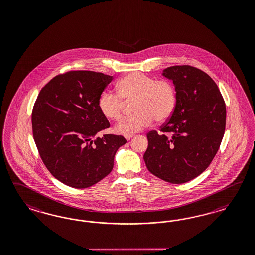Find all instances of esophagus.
<instances>
[{
    "label": "esophagus",
    "mask_w": 255,
    "mask_h": 255,
    "mask_svg": "<svg viewBox=\"0 0 255 255\" xmlns=\"http://www.w3.org/2000/svg\"><path fill=\"white\" fill-rule=\"evenodd\" d=\"M124 137H125V139H126V140H128V141H129V140H130V139H131V137H132V134H130V135H125Z\"/></svg>",
    "instance_id": "esophagus-1"
}]
</instances>
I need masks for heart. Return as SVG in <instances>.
Instances as JSON below:
<instances>
[{"instance_id": "1", "label": "heart", "mask_w": 255, "mask_h": 255, "mask_svg": "<svg viewBox=\"0 0 255 255\" xmlns=\"http://www.w3.org/2000/svg\"><path fill=\"white\" fill-rule=\"evenodd\" d=\"M117 93L104 91L98 98L101 113L109 120L118 121L124 113L125 103L133 102L131 116L124 117L115 126L121 134L130 135L143 130L153 120L162 123L168 120L177 107V90L165 79L157 80L140 72L121 78L116 84Z\"/></svg>"}]
</instances>
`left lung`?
I'll list each match as a JSON object with an SVG mask.
<instances>
[{
	"label": "left lung",
	"instance_id": "1",
	"mask_svg": "<svg viewBox=\"0 0 255 255\" xmlns=\"http://www.w3.org/2000/svg\"><path fill=\"white\" fill-rule=\"evenodd\" d=\"M162 75L177 90V107L160 132L148 131L144 161L148 171L170 183L198 177L215 157L226 123L225 103L214 80L190 65L170 66Z\"/></svg>",
	"mask_w": 255,
	"mask_h": 255
}]
</instances>
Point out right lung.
<instances>
[{
    "label": "right lung",
    "instance_id": "obj_1",
    "mask_svg": "<svg viewBox=\"0 0 255 255\" xmlns=\"http://www.w3.org/2000/svg\"><path fill=\"white\" fill-rule=\"evenodd\" d=\"M113 77L93 71H69L40 91L31 113L39 155L51 175L65 185L84 189L113 169L122 135L97 132L109 127L98 98Z\"/></svg>",
    "mask_w": 255,
    "mask_h": 255
}]
</instances>
